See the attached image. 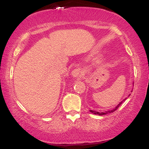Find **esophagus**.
<instances>
[{"label":"esophagus","instance_id":"obj_1","mask_svg":"<svg viewBox=\"0 0 149 149\" xmlns=\"http://www.w3.org/2000/svg\"><path fill=\"white\" fill-rule=\"evenodd\" d=\"M81 73L82 72L81 71H80V69H76L71 72V76H72L73 78H78V77H80V76H81Z\"/></svg>","mask_w":149,"mask_h":149}]
</instances>
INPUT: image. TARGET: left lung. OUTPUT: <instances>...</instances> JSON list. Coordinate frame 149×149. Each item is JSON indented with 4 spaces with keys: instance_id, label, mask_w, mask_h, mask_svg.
Masks as SVG:
<instances>
[{
    "instance_id": "obj_1",
    "label": "left lung",
    "mask_w": 149,
    "mask_h": 149,
    "mask_svg": "<svg viewBox=\"0 0 149 149\" xmlns=\"http://www.w3.org/2000/svg\"><path fill=\"white\" fill-rule=\"evenodd\" d=\"M132 92V91H131V92ZM129 96H130V95H129ZM126 99H127V98H125V100H123L122 102H120V103L118 104V105L116 106L115 108H114V109H111V110H109V111H104V112H98V111H93V110H90V111L91 112V113H92L96 114V115H99V116H103V115H106V114H108V113H111L114 112L116 110H117V109H118V107H120V106L121 105V104H122L123 102V101L125 100Z\"/></svg>"
}]
</instances>
